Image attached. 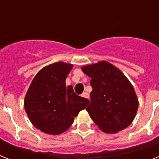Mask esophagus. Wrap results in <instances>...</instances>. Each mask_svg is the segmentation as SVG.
Wrapping results in <instances>:
<instances>
[{"mask_svg": "<svg viewBox=\"0 0 159 159\" xmlns=\"http://www.w3.org/2000/svg\"><path fill=\"white\" fill-rule=\"evenodd\" d=\"M82 97H83V98H87V99H89V93H86V92H84V93H83Z\"/></svg>", "mask_w": 159, "mask_h": 159, "instance_id": "obj_1", "label": "esophagus"}]
</instances>
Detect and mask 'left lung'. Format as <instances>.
I'll return each instance as SVG.
<instances>
[{"instance_id":"obj_1","label":"left lung","mask_w":159,"mask_h":159,"mask_svg":"<svg viewBox=\"0 0 159 159\" xmlns=\"http://www.w3.org/2000/svg\"><path fill=\"white\" fill-rule=\"evenodd\" d=\"M91 78V102L86 111L98 128L106 133H117L132 124L139 102L128 79L106 61L82 66Z\"/></svg>"}]
</instances>
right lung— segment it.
I'll return each mask as SVG.
<instances>
[{"mask_svg": "<svg viewBox=\"0 0 159 159\" xmlns=\"http://www.w3.org/2000/svg\"><path fill=\"white\" fill-rule=\"evenodd\" d=\"M73 65L58 61L43 67L34 77L24 99V109L35 128L49 135L66 132L89 101L75 93L66 79Z\"/></svg>", "mask_w": 159, "mask_h": 159, "instance_id": "right-lung-1", "label": "right lung"}]
</instances>
